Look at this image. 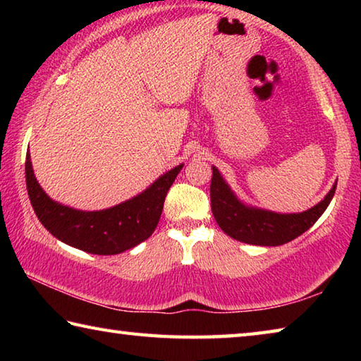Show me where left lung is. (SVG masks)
<instances>
[{"instance_id":"1","label":"left lung","mask_w":361,"mask_h":361,"mask_svg":"<svg viewBox=\"0 0 361 361\" xmlns=\"http://www.w3.org/2000/svg\"><path fill=\"white\" fill-rule=\"evenodd\" d=\"M212 170L210 202L218 226L232 239L261 247L283 245L312 228L331 202L338 185L336 180L329 192L312 209L299 213H279L242 202L219 170L215 166H212Z\"/></svg>"}]
</instances>
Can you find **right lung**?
<instances>
[{"mask_svg":"<svg viewBox=\"0 0 361 361\" xmlns=\"http://www.w3.org/2000/svg\"><path fill=\"white\" fill-rule=\"evenodd\" d=\"M181 169L183 164L169 170L126 202L94 212L73 209L49 197L36 180L30 151L25 180L36 216L56 239L92 255H118L137 247L154 232L167 191Z\"/></svg>","mask_w":361,"mask_h":361,"instance_id":"add662e5","label":"right lung"}]
</instances>
